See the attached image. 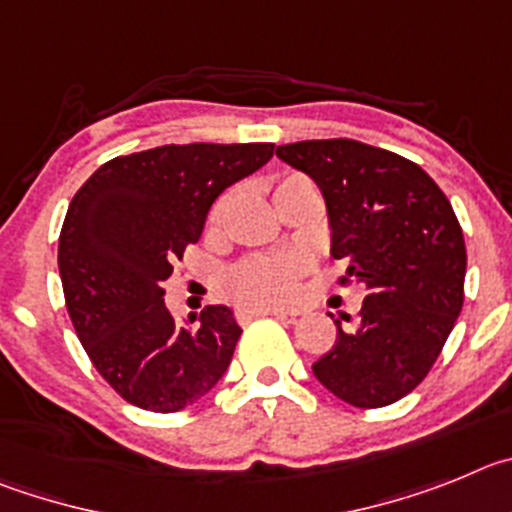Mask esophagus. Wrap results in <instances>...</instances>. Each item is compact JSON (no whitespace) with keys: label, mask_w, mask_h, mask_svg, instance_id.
Masks as SVG:
<instances>
[{"label":"esophagus","mask_w":512,"mask_h":512,"mask_svg":"<svg viewBox=\"0 0 512 512\" xmlns=\"http://www.w3.org/2000/svg\"><path fill=\"white\" fill-rule=\"evenodd\" d=\"M257 316H278V319H296V311H285V308H260V311H239V321H250Z\"/></svg>","instance_id":"1"}]
</instances>
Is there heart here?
I'll return each mask as SVG.
<instances>
[{
  "label": "heart",
  "mask_w": 512,
  "mask_h": 512,
  "mask_svg": "<svg viewBox=\"0 0 512 512\" xmlns=\"http://www.w3.org/2000/svg\"><path fill=\"white\" fill-rule=\"evenodd\" d=\"M296 183H308L306 176L288 173L278 181L275 191L296 186ZM224 199L211 209V224L222 219ZM308 273V260L293 252L285 255H260L250 257L242 265H237L227 275L224 290L227 296L247 311H260V308H280L290 306L298 298L301 278Z\"/></svg>",
  "instance_id": "heart-1"
}]
</instances>
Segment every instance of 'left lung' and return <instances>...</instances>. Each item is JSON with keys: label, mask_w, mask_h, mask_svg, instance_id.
Here are the masks:
<instances>
[{"label": "left lung", "mask_w": 512, "mask_h": 512, "mask_svg": "<svg viewBox=\"0 0 512 512\" xmlns=\"http://www.w3.org/2000/svg\"><path fill=\"white\" fill-rule=\"evenodd\" d=\"M275 155L321 188L331 255L347 262L339 283L367 290L354 329L334 321L336 342L313 375L357 408L395 403L421 385L462 311L467 247L457 214L421 165L382 147L303 140Z\"/></svg>", "instance_id": "obj_1"}]
</instances>
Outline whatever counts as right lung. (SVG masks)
<instances>
[{
    "instance_id": "1",
    "label": "right lung",
    "mask_w": 512,
    "mask_h": 512,
    "mask_svg": "<svg viewBox=\"0 0 512 512\" xmlns=\"http://www.w3.org/2000/svg\"><path fill=\"white\" fill-rule=\"evenodd\" d=\"M273 142L163 145L101 165L78 188L58 239L68 316L99 375L127 403L176 413L222 380L242 334L232 308L181 326L165 280L199 242L216 196L273 158Z\"/></svg>"
}]
</instances>
